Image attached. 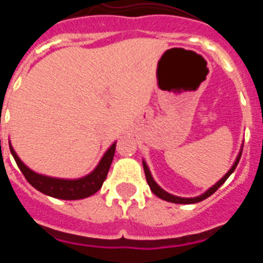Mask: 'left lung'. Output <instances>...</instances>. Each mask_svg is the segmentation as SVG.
I'll use <instances>...</instances> for the list:
<instances>
[{"instance_id": "1", "label": "left lung", "mask_w": 263, "mask_h": 263, "mask_svg": "<svg viewBox=\"0 0 263 263\" xmlns=\"http://www.w3.org/2000/svg\"><path fill=\"white\" fill-rule=\"evenodd\" d=\"M241 154H242V152H240V154H238V157H237L236 162H234L233 167H232L229 171H228L227 174H225L224 178L221 179V180H218L217 183H216L213 187H211L210 190L206 192H204L203 195H200V196L197 197H190V199H187V197H178V196H174V195L168 194V192L163 191L162 188L159 187V185L157 184V183L154 182V179H153L152 174H150V171H148V167L146 166V163L143 162V170H145V175H146V180H147V184L150 185V190L153 191V194L157 195L158 197H160V199H163V200L166 201H170V203H176V204H194V203H199V201L204 200V199H206V197H210L211 195L215 194L216 191H217L218 188L221 187L222 184H224V182L227 180L229 176H231V174L233 173L234 170H236L237 164H238V162H240V158H241Z\"/></svg>"}]
</instances>
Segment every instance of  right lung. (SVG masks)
Returning <instances> with one entry per match:
<instances>
[{
  "mask_svg": "<svg viewBox=\"0 0 263 263\" xmlns=\"http://www.w3.org/2000/svg\"><path fill=\"white\" fill-rule=\"evenodd\" d=\"M9 146H10L11 155H13L15 163L20 167L21 173L26 178L27 182L42 194L57 197V199H63V200H78V199H84V197L96 194L106 179L116 150V143H113L105 153L103 159L100 160L99 166L89 175L81 179H75V180H67V179L50 178V176L34 173L21 162L11 145Z\"/></svg>",
  "mask_w": 263,
  "mask_h": 263,
  "instance_id": "obj_1",
  "label": "right lung"
}]
</instances>
